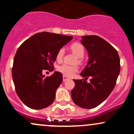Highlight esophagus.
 Here are the masks:
<instances>
[{"instance_id": "1", "label": "esophagus", "mask_w": 134, "mask_h": 134, "mask_svg": "<svg viewBox=\"0 0 134 134\" xmlns=\"http://www.w3.org/2000/svg\"><path fill=\"white\" fill-rule=\"evenodd\" d=\"M69 79H70V78H69L68 77L64 76V75L63 76V81H64V82H65V81H67V80H69Z\"/></svg>"}]
</instances>
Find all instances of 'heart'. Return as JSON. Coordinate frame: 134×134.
I'll return each mask as SVG.
<instances>
[{
	"label": "heart",
	"mask_w": 134,
	"mask_h": 134,
	"mask_svg": "<svg viewBox=\"0 0 134 134\" xmlns=\"http://www.w3.org/2000/svg\"><path fill=\"white\" fill-rule=\"evenodd\" d=\"M70 50L78 57V62L81 63L82 62V58L85 53V50L82 44L79 43H74L70 45ZM65 53V49L64 48H60L57 52L56 60L58 62H61L62 60L63 57ZM58 70L61 73H62L64 76L71 77L75 74L78 70V67L76 65H69L67 64L58 67Z\"/></svg>",
	"instance_id": "b5f03b06"
}]
</instances>
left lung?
Returning a JSON list of instances; mask_svg holds the SVG:
<instances>
[{"label":"left lung","mask_w":134,"mask_h":134,"mask_svg":"<svg viewBox=\"0 0 134 134\" xmlns=\"http://www.w3.org/2000/svg\"><path fill=\"white\" fill-rule=\"evenodd\" d=\"M81 43L88 52L89 60L80 74L85 79H74L71 96L76 105L91 109L103 102L113 90L120 71V60L116 49L99 36H82ZM88 76L92 77L89 83L85 81Z\"/></svg>","instance_id":"left-lung-1"}]
</instances>
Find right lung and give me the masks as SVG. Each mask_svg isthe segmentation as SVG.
<instances>
[{"instance_id":"1","label":"right lung","mask_w":134,"mask_h":134,"mask_svg":"<svg viewBox=\"0 0 134 134\" xmlns=\"http://www.w3.org/2000/svg\"><path fill=\"white\" fill-rule=\"evenodd\" d=\"M72 36L42 32L24 41L17 50L12 76L19 99L27 107L40 110L53 103L57 89L62 82V74L55 72L44 77V70L53 71L57 52Z\"/></svg>"}]
</instances>
